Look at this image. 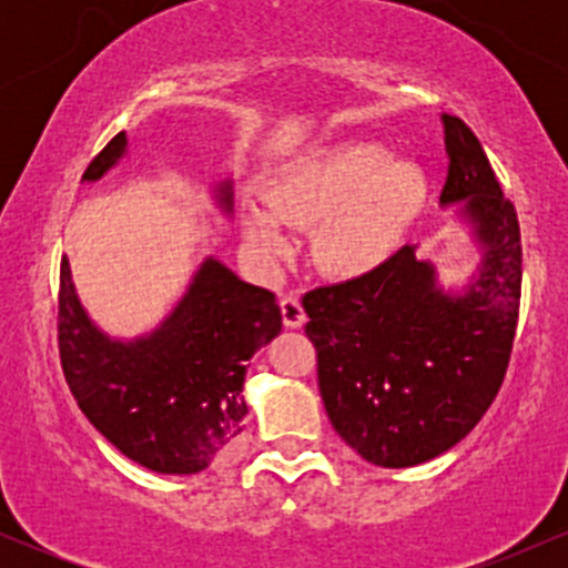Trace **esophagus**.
Listing matches in <instances>:
<instances>
[{"label": "esophagus", "instance_id": "esophagus-1", "mask_svg": "<svg viewBox=\"0 0 568 568\" xmlns=\"http://www.w3.org/2000/svg\"><path fill=\"white\" fill-rule=\"evenodd\" d=\"M280 312H283V325L285 328H302L306 323L304 306L296 296H283L280 298Z\"/></svg>", "mask_w": 568, "mask_h": 568}]
</instances>
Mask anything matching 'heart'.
<instances>
[{
  "label": "heart",
  "mask_w": 568,
  "mask_h": 568,
  "mask_svg": "<svg viewBox=\"0 0 568 568\" xmlns=\"http://www.w3.org/2000/svg\"><path fill=\"white\" fill-rule=\"evenodd\" d=\"M425 200V173L374 141L325 149L277 181L266 202L243 205L247 245L275 262L291 247L285 224L315 230L312 256L334 277L379 270Z\"/></svg>",
  "instance_id": "heart-1"
}]
</instances>
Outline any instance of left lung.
<instances>
[{
	"mask_svg": "<svg viewBox=\"0 0 568 568\" xmlns=\"http://www.w3.org/2000/svg\"><path fill=\"white\" fill-rule=\"evenodd\" d=\"M452 158L440 207L478 253L443 283L438 264L400 247L379 270L304 296L306 336L331 425L379 467H414L465 438L497 397L520 304V230L484 146L440 114Z\"/></svg>",
	"mask_w": 568,
	"mask_h": 568,
	"instance_id": "obj_1",
	"label": "left lung"
}]
</instances>
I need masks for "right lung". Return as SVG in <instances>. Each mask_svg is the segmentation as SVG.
<instances>
[{
    "mask_svg": "<svg viewBox=\"0 0 568 568\" xmlns=\"http://www.w3.org/2000/svg\"><path fill=\"white\" fill-rule=\"evenodd\" d=\"M128 158L116 133L90 162L93 184ZM221 216H234L232 179L211 186ZM283 328L275 293L205 256L173 310L139 336H109L84 310L69 258L61 262L58 342L71 395L90 425L128 459L160 475L205 470L243 433L247 361Z\"/></svg>",
    "mask_w": 568,
    "mask_h": 568,
    "instance_id": "right-lung-1",
    "label": "right lung"
}]
</instances>
